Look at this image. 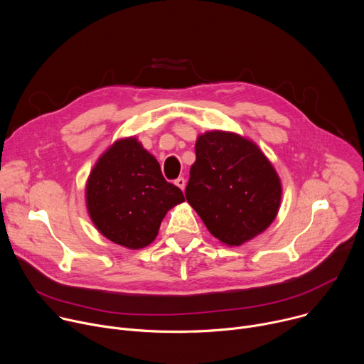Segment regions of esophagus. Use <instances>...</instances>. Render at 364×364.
<instances>
[{"label":"esophagus","instance_id":"obj_1","mask_svg":"<svg viewBox=\"0 0 364 364\" xmlns=\"http://www.w3.org/2000/svg\"><path fill=\"white\" fill-rule=\"evenodd\" d=\"M174 184H176L177 187H180L181 190H184V187H186V180H184V177H178V178H176Z\"/></svg>","mask_w":364,"mask_h":364}]
</instances>
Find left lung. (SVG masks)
Here are the masks:
<instances>
[{"mask_svg": "<svg viewBox=\"0 0 364 364\" xmlns=\"http://www.w3.org/2000/svg\"><path fill=\"white\" fill-rule=\"evenodd\" d=\"M281 193L272 164L253 142L220 131L197 138L186 198L220 242L239 246L264 232Z\"/></svg>", "mask_w": 364, "mask_h": 364, "instance_id": "8db88e82", "label": "left lung"}]
</instances>
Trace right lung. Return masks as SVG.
Segmentation results:
<instances>
[{
    "mask_svg": "<svg viewBox=\"0 0 364 364\" xmlns=\"http://www.w3.org/2000/svg\"><path fill=\"white\" fill-rule=\"evenodd\" d=\"M184 201L159 161L135 138L117 141L93 167L86 203L92 222L109 240L131 249L149 245L166 213Z\"/></svg>",
    "mask_w": 364,
    "mask_h": 364,
    "instance_id": "right-lung-1",
    "label": "right lung"
}]
</instances>
